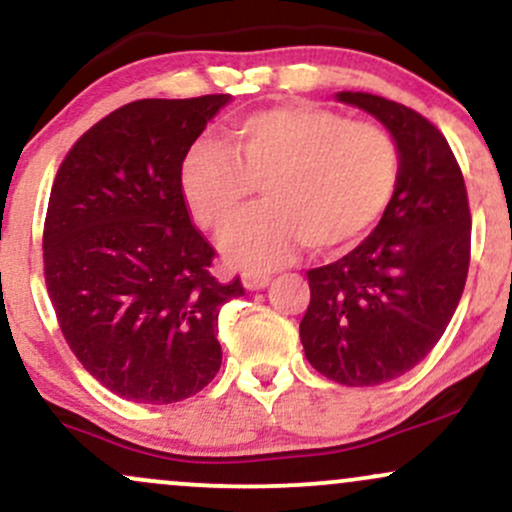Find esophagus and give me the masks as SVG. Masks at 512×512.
<instances>
[{
	"mask_svg": "<svg viewBox=\"0 0 512 512\" xmlns=\"http://www.w3.org/2000/svg\"><path fill=\"white\" fill-rule=\"evenodd\" d=\"M269 281H272V276H267V274H255V272L243 274V286L248 291H260V289H264V286H269Z\"/></svg>",
	"mask_w": 512,
	"mask_h": 512,
	"instance_id": "esophagus-1",
	"label": "esophagus"
}]
</instances>
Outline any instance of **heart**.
I'll return each mask as SVG.
<instances>
[{"mask_svg": "<svg viewBox=\"0 0 512 512\" xmlns=\"http://www.w3.org/2000/svg\"><path fill=\"white\" fill-rule=\"evenodd\" d=\"M216 139L192 144L182 161V195L207 231L221 233L262 187L267 207L233 226L223 255L245 269H272L305 245L342 250L361 240L397 190L399 146L375 122H349L317 105L255 113Z\"/></svg>", "mask_w": 512, "mask_h": 512, "instance_id": "1", "label": "heart"}]
</instances>
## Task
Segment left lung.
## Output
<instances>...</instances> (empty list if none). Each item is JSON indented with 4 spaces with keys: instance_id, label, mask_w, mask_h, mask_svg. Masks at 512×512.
<instances>
[{
    "instance_id": "8db88e82",
    "label": "left lung",
    "mask_w": 512,
    "mask_h": 512,
    "mask_svg": "<svg viewBox=\"0 0 512 512\" xmlns=\"http://www.w3.org/2000/svg\"><path fill=\"white\" fill-rule=\"evenodd\" d=\"M337 101L390 129L399 182L358 248L308 272L301 342L317 373L370 387L407 373L443 337L467 281L472 214L457 158L431 120L373 93L342 91Z\"/></svg>"
}]
</instances>
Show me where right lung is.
<instances>
[{"mask_svg":"<svg viewBox=\"0 0 512 512\" xmlns=\"http://www.w3.org/2000/svg\"><path fill=\"white\" fill-rule=\"evenodd\" d=\"M231 101L144 98L96 122L64 156L43 228L45 284L69 349L117 397L173 404L221 368L219 310L243 296L211 274L182 161Z\"/></svg>","mask_w":512,"mask_h":512,"instance_id":"add662e5","label":"right lung"}]
</instances>
